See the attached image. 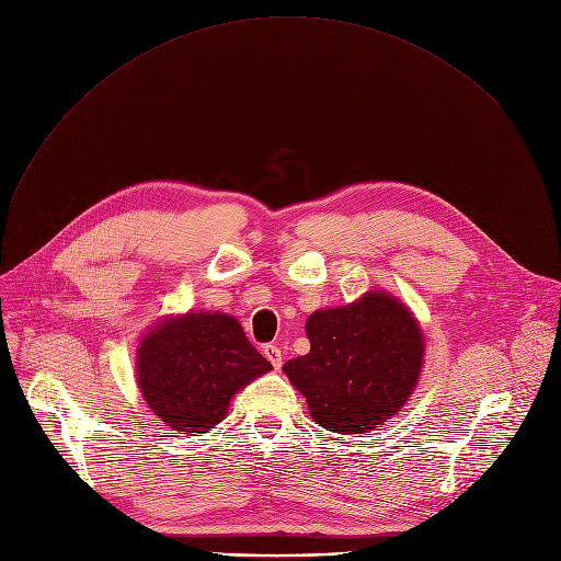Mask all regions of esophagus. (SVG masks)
Returning <instances> with one entry per match:
<instances>
[{"label": "esophagus", "mask_w": 561, "mask_h": 561, "mask_svg": "<svg viewBox=\"0 0 561 561\" xmlns=\"http://www.w3.org/2000/svg\"><path fill=\"white\" fill-rule=\"evenodd\" d=\"M263 355L272 362V366H274L276 370L283 366V353H280V348H278V346H272V343H270V346H265V348H263Z\"/></svg>", "instance_id": "obj_1"}]
</instances>
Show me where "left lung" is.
Masks as SVG:
<instances>
[{"mask_svg":"<svg viewBox=\"0 0 561 561\" xmlns=\"http://www.w3.org/2000/svg\"><path fill=\"white\" fill-rule=\"evenodd\" d=\"M310 353L283 364L312 420L334 434H368L413 396L424 334L407 304L370 289L355 304L317 310L306 321Z\"/></svg>","mask_w":561,"mask_h":561,"instance_id":"obj_1","label":"left lung"}]
</instances>
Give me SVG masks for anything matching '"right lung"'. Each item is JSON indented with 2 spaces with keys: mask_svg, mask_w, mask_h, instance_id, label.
<instances>
[{
  "mask_svg": "<svg viewBox=\"0 0 561 561\" xmlns=\"http://www.w3.org/2000/svg\"><path fill=\"white\" fill-rule=\"evenodd\" d=\"M272 370L240 321L225 312L168 314L141 334L137 383L148 409L178 434H208L238 391Z\"/></svg>",
  "mask_w": 561,
  "mask_h": 561,
  "instance_id": "obj_1",
  "label": "right lung"
}]
</instances>
